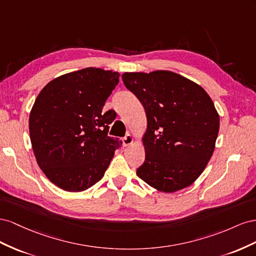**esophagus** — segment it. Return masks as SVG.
Wrapping results in <instances>:
<instances>
[{
    "label": "esophagus",
    "instance_id": "obj_1",
    "mask_svg": "<svg viewBox=\"0 0 256 256\" xmlns=\"http://www.w3.org/2000/svg\"><path fill=\"white\" fill-rule=\"evenodd\" d=\"M122 142H123V144H124V146H130V144H133L134 137H133L132 135H130V134H128L126 137L123 138Z\"/></svg>",
    "mask_w": 256,
    "mask_h": 256
}]
</instances>
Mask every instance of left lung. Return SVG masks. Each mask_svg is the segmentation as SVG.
Returning <instances> with one entry per match:
<instances>
[{
    "label": "left lung",
    "instance_id": "8db88e82",
    "mask_svg": "<svg viewBox=\"0 0 256 256\" xmlns=\"http://www.w3.org/2000/svg\"><path fill=\"white\" fill-rule=\"evenodd\" d=\"M123 84L142 104L146 158L136 174L158 191L191 186L212 156L220 116L202 88L170 70L124 72Z\"/></svg>",
    "mask_w": 256,
    "mask_h": 256
}]
</instances>
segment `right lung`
Segmentation results:
<instances>
[{"label": "right lung", "instance_id": "right-lung-1", "mask_svg": "<svg viewBox=\"0 0 256 256\" xmlns=\"http://www.w3.org/2000/svg\"><path fill=\"white\" fill-rule=\"evenodd\" d=\"M118 72L86 68L51 80L28 118L34 156L46 177L68 192H82L104 177L119 138L108 136L116 112H103Z\"/></svg>", "mask_w": 256, "mask_h": 256}]
</instances>
